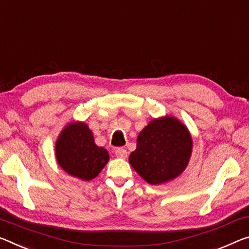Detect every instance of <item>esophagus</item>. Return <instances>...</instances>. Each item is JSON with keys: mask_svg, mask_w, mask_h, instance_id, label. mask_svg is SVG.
Here are the masks:
<instances>
[{"mask_svg": "<svg viewBox=\"0 0 249 249\" xmlns=\"http://www.w3.org/2000/svg\"><path fill=\"white\" fill-rule=\"evenodd\" d=\"M115 155L120 159H126L127 157V151L124 147H120L115 149Z\"/></svg>", "mask_w": 249, "mask_h": 249, "instance_id": "esophagus-1", "label": "esophagus"}]
</instances>
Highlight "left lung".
Wrapping results in <instances>:
<instances>
[{
    "label": "left lung",
    "instance_id": "1",
    "mask_svg": "<svg viewBox=\"0 0 249 249\" xmlns=\"http://www.w3.org/2000/svg\"><path fill=\"white\" fill-rule=\"evenodd\" d=\"M192 148V136L186 126L175 117L165 116L145 126L128 160L148 184H163L184 172Z\"/></svg>",
    "mask_w": 249,
    "mask_h": 249
}]
</instances>
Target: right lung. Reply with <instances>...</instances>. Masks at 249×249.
<instances>
[{
    "mask_svg": "<svg viewBox=\"0 0 249 249\" xmlns=\"http://www.w3.org/2000/svg\"><path fill=\"white\" fill-rule=\"evenodd\" d=\"M56 160L70 175L90 180L107 164L108 153L95 144L93 133L82 122L70 123L61 132L55 144Z\"/></svg>",
    "mask_w": 249,
    "mask_h": 249,
    "instance_id": "1",
    "label": "right lung"
}]
</instances>
